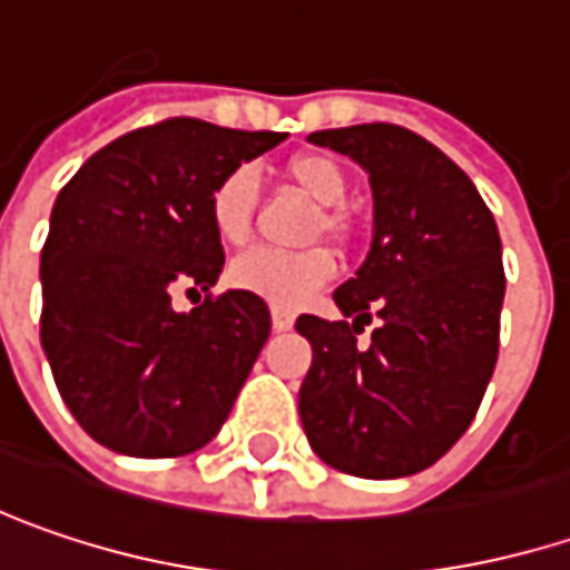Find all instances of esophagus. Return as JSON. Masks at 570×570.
<instances>
[{
	"instance_id": "esophagus-1",
	"label": "esophagus",
	"mask_w": 570,
	"mask_h": 570,
	"mask_svg": "<svg viewBox=\"0 0 570 570\" xmlns=\"http://www.w3.org/2000/svg\"><path fill=\"white\" fill-rule=\"evenodd\" d=\"M271 318H274V328H277V332H289L293 322H296V316H293L289 309H271Z\"/></svg>"
}]
</instances>
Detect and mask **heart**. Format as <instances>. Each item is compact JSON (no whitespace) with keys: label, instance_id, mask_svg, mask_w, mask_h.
Wrapping results in <instances>:
<instances>
[{"label":"heart","instance_id":"1","mask_svg":"<svg viewBox=\"0 0 570 570\" xmlns=\"http://www.w3.org/2000/svg\"><path fill=\"white\" fill-rule=\"evenodd\" d=\"M284 174L306 199L325 206L313 222V235H332V238L342 235L345 216L335 209L348 193V177L342 164L328 154L306 151L289 157ZM254 206H257V177L252 167L228 170L209 196V218H213L218 242L245 245L252 238ZM332 274H335V261L322 248H309V252L254 248L235 257L228 267V281L235 289H245L277 309H299L318 286L332 281Z\"/></svg>","mask_w":570,"mask_h":570}]
</instances>
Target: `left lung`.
Listing matches in <instances>:
<instances>
[{"instance_id": "left-lung-1", "label": "left lung", "mask_w": 570, "mask_h": 570, "mask_svg": "<svg viewBox=\"0 0 570 570\" xmlns=\"http://www.w3.org/2000/svg\"><path fill=\"white\" fill-rule=\"evenodd\" d=\"M309 141L364 167L374 235L332 293L352 322L296 318L313 345L299 419L328 468L410 478L452 449L484 400L507 293L500 232L471 177L416 131L371 121ZM371 315L379 328L361 346Z\"/></svg>"}]
</instances>
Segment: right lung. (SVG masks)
I'll return each mask as SVG.
<instances>
[{
	"mask_svg": "<svg viewBox=\"0 0 570 570\" xmlns=\"http://www.w3.org/2000/svg\"><path fill=\"white\" fill-rule=\"evenodd\" d=\"M167 118L96 151L60 189L41 252V348L86 432L118 454L177 458L216 439L271 335L245 289L177 313L170 293H209L225 252L209 196L284 141Z\"/></svg>",
	"mask_w": 570,
	"mask_h": 570,
	"instance_id": "right-lung-1",
	"label": "right lung"
}]
</instances>
